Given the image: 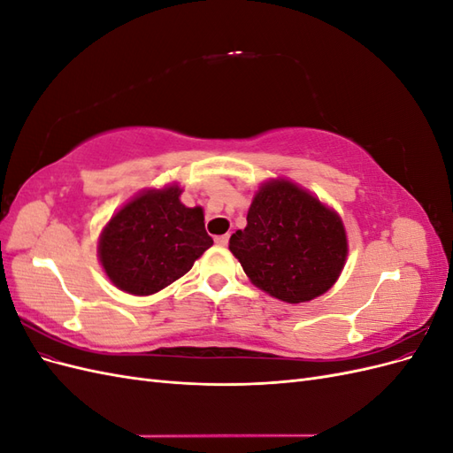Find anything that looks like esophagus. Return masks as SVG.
Returning a JSON list of instances; mask_svg holds the SVG:
<instances>
[{
    "instance_id": "esophagus-1",
    "label": "esophagus",
    "mask_w": 453,
    "mask_h": 453,
    "mask_svg": "<svg viewBox=\"0 0 453 453\" xmlns=\"http://www.w3.org/2000/svg\"><path fill=\"white\" fill-rule=\"evenodd\" d=\"M228 234H223V236H215V243L221 245V248H225V245H228Z\"/></svg>"
}]
</instances>
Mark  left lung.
<instances>
[{"label":"left lung","mask_w":453,"mask_h":453,"mask_svg":"<svg viewBox=\"0 0 453 453\" xmlns=\"http://www.w3.org/2000/svg\"><path fill=\"white\" fill-rule=\"evenodd\" d=\"M230 251L250 280L283 303H306L326 293L348 255L342 219L291 181L257 190L248 226L230 236Z\"/></svg>","instance_id":"left-lung-1"}]
</instances>
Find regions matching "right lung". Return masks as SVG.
Instances as JSON below:
<instances>
[{"mask_svg": "<svg viewBox=\"0 0 453 453\" xmlns=\"http://www.w3.org/2000/svg\"><path fill=\"white\" fill-rule=\"evenodd\" d=\"M181 188L147 190L128 202L104 228L100 263L119 289L147 296L193 268L213 245L202 208L180 202Z\"/></svg>", "mask_w": 453, "mask_h": 453, "instance_id": "obj_1", "label": "right lung"}]
</instances>
